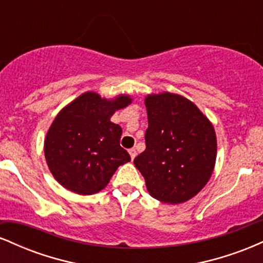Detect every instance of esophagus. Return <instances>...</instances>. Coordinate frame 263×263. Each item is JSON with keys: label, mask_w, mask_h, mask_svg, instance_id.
Listing matches in <instances>:
<instances>
[{"label": "esophagus", "mask_w": 263, "mask_h": 263, "mask_svg": "<svg viewBox=\"0 0 263 263\" xmlns=\"http://www.w3.org/2000/svg\"><path fill=\"white\" fill-rule=\"evenodd\" d=\"M128 153H129V156H131V159H135L136 155H137V152H136V149H135V148L128 149Z\"/></svg>", "instance_id": "34e87169"}]
</instances>
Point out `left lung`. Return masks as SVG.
Listing matches in <instances>:
<instances>
[{
  "instance_id": "1",
  "label": "left lung",
  "mask_w": 263,
  "mask_h": 263,
  "mask_svg": "<svg viewBox=\"0 0 263 263\" xmlns=\"http://www.w3.org/2000/svg\"><path fill=\"white\" fill-rule=\"evenodd\" d=\"M146 107V149L135 158L136 168L157 200H189L203 189L215 165L213 125L192 101L176 93L147 96Z\"/></svg>"
}]
</instances>
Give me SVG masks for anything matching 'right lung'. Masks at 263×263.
Returning <instances> with one entry per match:
<instances>
[{
  "label": "right lung",
  "instance_id": "right-lung-1",
  "mask_svg": "<svg viewBox=\"0 0 263 263\" xmlns=\"http://www.w3.org/2000/svg\"><path fill=\"white\" fill-rule=\"evenodd\" d=\"M131 102L128 96L107 101L86 92L60 111L44 142L48 167L66 189L81 195L100 192L117 167L131 161L120 146L122 128L110 121L115 110Z\"/></svg>",
  "mask_w": 263,
  "mask_h": 263
}]
</instances>
